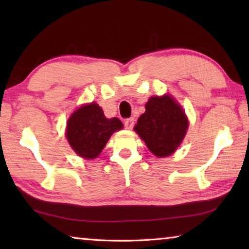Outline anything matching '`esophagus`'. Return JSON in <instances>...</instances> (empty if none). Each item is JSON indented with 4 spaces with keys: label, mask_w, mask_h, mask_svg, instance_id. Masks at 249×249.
I'll return each instance as SVG.
<instances>
[{
    "label": "esophagus",
    "mask_w": 249,
    "mask_h": 249,
    "mask_svg": "<svg viewBox=\"0 0 249 249\" xmlns=\"http://www.w3.org/2000/svg\"><path fill=\"white\" fill-rule=\"evenodd\" d=\"M124 125H125V128L132 129L134 126V119H132V117H130V119H126L124 122Z\"/></svg>",
    "instance_id": "34e87169"
}]
</instances>
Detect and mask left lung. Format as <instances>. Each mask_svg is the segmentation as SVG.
I'll return each mask as SVG.
<instances>
[{
    "label": "left lung",
    "instance_id": "8db88e82",
    "mask_svg": "<svg viewBox=\"0 0 249 249\" xmlns=\"http://www.w3.org/2000/svg\"><path fill=\"white\" fill-rule=\"evenodd\" d=\"M134 129L157 157L175 153L182 142L189 122L184 111L169 95L153 96Z\"/></svg>",
    "mask_w": 249,
    "mask_h": 249
}]
</instances>
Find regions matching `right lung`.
<instances>
[{"label": "right lung", "mask_w": 249, "mask_h": 249, "mask_svg": "<svg viewBox=\"0 0 249 249\" xmlns=\"http://www.w3.org/2000/svg\"><path fill=\"white\" fill-rule=\"evenodd\" d=\"M123 127L122 122L107 119L98 104L83 105L70 116L67 123V138L79 156L87 159L96 158L107 145L111 135Z\"/></svg>", "instance_id": "1"}]
</instances>
